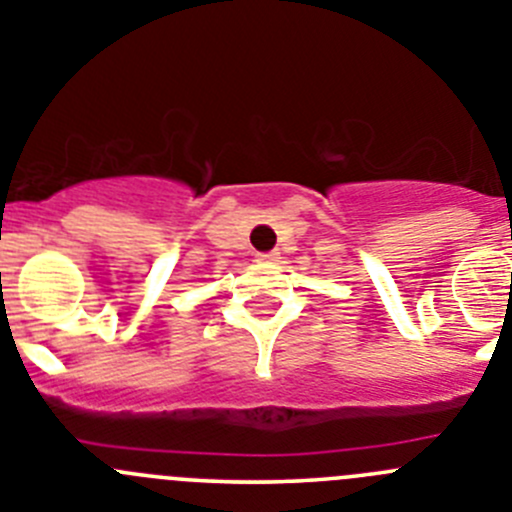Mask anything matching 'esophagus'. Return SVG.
<instances>
[{
    "instance_id": "esophagus-1",
    "label": "esophagus",
    "mask_w": 512,
    "mask_h": 512,
    "mask_svg": "<svg viewBox=\"0 0 512 512\" xmlns=\"http://www.w3.org/2000/svg\"><path fill=\"white\" fill-rule=\"evenodd\" d=\"M257 262H275L278 260V252H257Z\"/></svg>"
}]
</instances>
